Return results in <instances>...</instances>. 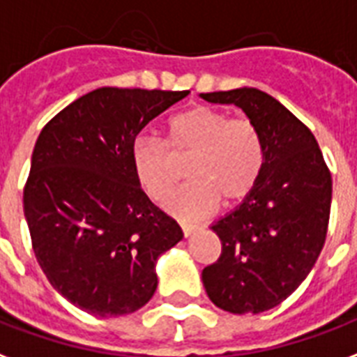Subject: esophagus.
I'll return each instance as SVG.
<instances>
[{
    "mask_svg": "<svg viewBox=\"0 0 357 357\" xmlns=\"http://www.w3.org/2000/svg\"><path fill=\"white\" fill-rule=\"evenodd\" d=\"M198 230L197 225H185V222H181V232H183L185 238H189L190 234H195Z\"/></svg>",
    "mask_w": 357,
    "mask_h": 357,
    "instance_id": "obj_1",
    "label": "esophagus"
}]
</instances>
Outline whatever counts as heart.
Listing matches in <instances>:
<instances>
[{
    "label": "heart",
    "mask_w": 357,
    "mask_h": 357,
    "mask_svg": "<svg viewBox=\"0 0 357 357\" xmlns=\"http://www.w3.org/2000/svg\"><path fill=\"white\" fill-rule=\"evenodd\" d=\"M172 156L190 157L185 168L189 183L168 200L167 209L179 219L197 221L213 213L221 200L234 206L251 195L266 165V146L251 119H232L211 106H190L168 121L167 146L153 136H138L130 148L136 179L155 202H165L178 183Z\"/></svg>",
    "instance_id": "obj_1"
}]
</instances>
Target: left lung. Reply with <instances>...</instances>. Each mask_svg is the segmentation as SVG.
<instances>
[{"label":"left lung","instance_id":"8db88e82","mask_svg":"<svg viewBox=\"0 0 357 357\" xmlns=\"http://www.w3.org/2000/svg\"><path fill=\"white\" fill-rule=\"evenodd\" d=\"M236 105L262 132L266 165L257 187L213 225L221 257L204 268L209 299L222 311L258 314L305 281L322 251L331 209V174L311 129L255 88L200 95Z\"/></svg>","mask_w":357,"mask_h":357}]
</instances>
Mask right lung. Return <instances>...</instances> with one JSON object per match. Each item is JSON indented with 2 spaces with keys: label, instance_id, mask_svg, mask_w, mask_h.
Listing matches in <instances>:
<instances>
[{
  "label": "right lung",
  "instance_id": "add662e5",
  "mask_svg": "<svg viewBox=\"0 0 357 357\" xmlns=\"http://www.w3.org/2000/svg\"><path fill=\"white\" fill-rule=\"evenodd\" d=\"M189 91L99 88L43 127L24 187V215L46 279L93 317L148 303L155 262L183 238L136 179L138 132Z\"/></svg>",
  "mask_w": 357,
  "mask_h": 357
}]
</instances>
